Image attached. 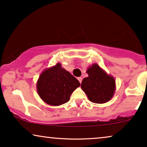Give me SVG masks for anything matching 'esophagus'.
<instances>
[{"mask_svg":"<svg viewBox=\"0 0 147 147\" xmlns=\"http://www.w3.org/2000/svg\"><path fill=\"white\" fill-rule=\"evenodd\" d=\"M78 81H79L80 83H81V82H82V77H78Z\"/></svg>","mask_w":147,"mask_h":147,"instance_id":"esophagus-1","label":"esophagus"}]
</instances>
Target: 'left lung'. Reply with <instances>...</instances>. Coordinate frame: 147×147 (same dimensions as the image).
<instances>
[{"label":"left lung","instance_id":"left-lung-1","mask_svg":"<svg viewBox=\"0 0 147 147\" xmlns=\"http://www.w3.org/2000/svg\"><path fill=\"white\" fill-rule=\"evenodd\" d=\"M86 73L88 76L82 80L81 88L88 100L98 104L109 102L115 92V78L96 63L88 68Z\"/></svg>","mask_w":147,"mask_h":147}]
</instances>
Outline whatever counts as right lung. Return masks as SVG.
Instances as JSON below:
<instances>
[{
    "label": "right lung",
    "instance_id": "right-lung-1",
    "mask_svg": "<svg viewBox=\"0 0 147 147\" xmlns=\"http://www.w3.org/2000/svg\"><path fill=\"white\" fill-rule=\"evenodd\" d=\"M80 82L61 64L46 69L39 76L36 82L37 92L40 98L51 106H60L70 100Z\"/></svg>",
    "mask_w": 147,
    "mask_h": 147
}]
</instances>
